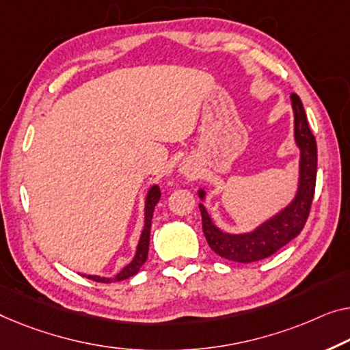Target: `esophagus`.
<instances>
[{
	"instance_id": "obj_1",
	"label": "esophagus",
	"mask_w": 350,
	"mask_h": 350,
	"mask_svg": "<svg viewBox=\"0 0 350 350\" xmlns=\"http://www.w3.org/2000/svg\"><path fill=\"white\" fill-rule=\"evenodd\" d=\"M179 174L187 177V179H196L198 174H200V173H198L196 166L191 160H184L179 165Z\"/></svg>"
}]
</instances>
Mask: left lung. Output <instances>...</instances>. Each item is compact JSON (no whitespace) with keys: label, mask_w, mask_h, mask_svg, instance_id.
Listing matches in <instances>:
<instances>
[{"label":"left lung","mask_w":350,"mask_h":350,"mask_svg":"<svg viewBox=\"0 0 350 350\" xmlns=\"http://www.w3.org/2000/svg\"><path fill=\"white\" fill-rule=\"evenodd\" d=\"M292 109H294V138L300 149L299 187L295 198L276 215L269 218L254 231L245 234H229L215 226L208 215L204 204H200L202 218V232L212 252L218 256L236 260V262H254L265 259L278 252L281 247L289 243L299 236L308 220L312 198L316 189L317 173V148L316 138L311 133L308 119H306L304 105L297 94L291 96ZM201 200L206 198V190L198 191Z\"/></svg>","instance_id":"8db88e82"}]
</instances>
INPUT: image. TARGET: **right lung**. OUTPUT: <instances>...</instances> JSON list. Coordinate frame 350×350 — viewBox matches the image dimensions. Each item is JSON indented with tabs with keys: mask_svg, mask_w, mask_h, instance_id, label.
Returning a JSON list of instances; mask_svg holds the SVG:
<instances>
[{
	"mask_svg": "<svg viewBox=\"0 0 350 350\" xmlns=\"http://www.w3.org/2000/svg\"><path fill=\"white\" fill-rule=\"evenodd\" d=\"M160 196H161V193H160L159 185L150 187L148 191V196H146V202H144V228H143L142 237H139L137 253H135V258L132 259V262L125 265L121 272H119L118 275H114L113 278H105V276H98V275H83V276H86V278H90L92 281H97V283H113V281L127 280V278H130V276L137 275L139 272V269L143 267L146 259H148L150 223H152L154 208H155V206H157Z\"/></svg>",
	"mask_w": 350,
	"mask_h": 350,
	"instance_id": "add662e5",
	"label": "right lung"
}]
</instances>
